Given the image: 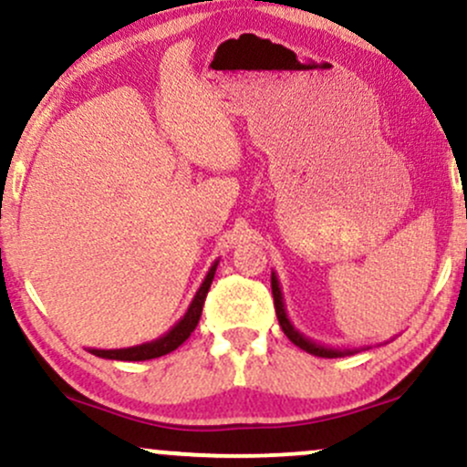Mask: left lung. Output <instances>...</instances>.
I'll use <instances>...</instances> for the list:
<instances>
[{
    "mask_svg": "<svg viewBox=\"0 0 467 467\" xmlns=\"http://www.w3.org/2000/svg\"><path fill=\"white\" fill-rule=\"evenodd\" d=\"M272 296H275V309H276V318H278V325H281L283 334H285L289 340L294 342L296 347H301L303 351L312 353V356H318V358H342V356H351V353H358L360 349H336V347H325L320 345V342H314L309 340L307 336H303L301 331L296 329V327L292 325V320L287 318V312H285V303H283V294H281V285H278V278L275 272H272ZM364 349V347H362ZM368 349V347H367Z\"/></svg>",
    "mask_w": 467,
    "mask_h": 467,
    "instance_id": "8db88e82",
    "label": "left lung"
}]
</instances>
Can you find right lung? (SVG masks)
I'll return each instance as SVG.
<instances>
[{"label":"right lung","mask_w":467,"mask_h":467,"mask_svg":"<svg viewBox=\"0 0 467 467\" xmlns=\"http://www.w3.org/2000/svg\"><path fill=\"white\" fill-rule=\"evenodd\" d=\"M219 261L211 265L208 270L206 278L202 281L200 289H197L195 298H192L189 309L182 318L166 331L164 336H160L158 340L151 342H144V345H136V347H127V349H89V353L94 356L105 358V360H125V362H140V360H153V358L166 356V353L175 351L184 340H189V336L192 334L197 323H200V316H202V307L203 301H206V294L211 289L213 278H215V270H217Z\"/></svg>","instance_id":"right-lung-1"}]
</instances>
